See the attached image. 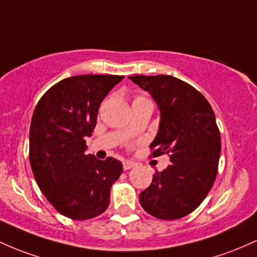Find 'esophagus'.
Returning a JSON list of instances; mask_svg holds the SVG:
<instances>
[{
	"label": "esophagus",
	"mask_w": 257,
	"mask_h": 257,
	"mask_svg": "<svg viewBox=\"0 0 257 257\" xmlns=\"http://www.w3.org/2000/svg\"><path fill=\"white\" fill-rule=\"evenodd\" d=\"M122 166H123V170H130L132 169V167L136 166V163H134V161L131 160H126L122 163Z\"/></svg>",
	"instance_id": "34e87169"
}]
</instances>
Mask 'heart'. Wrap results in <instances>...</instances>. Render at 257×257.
<instances>
[{
  "label": "heart",
  "instance_id": "heart-1",
  "mask_svg": "<svg viewBox=\"0 0 257 257\" xmlns=\"http://www.w3.org/2000/svg\"><path fill=\"white\" fill-rule=\"evenodd\" d=\"M138 99H146V98L142 97V96H136V97H135L134 100H138Z\"/></svg>",
  "mask_w": 257,
  "mask_h": 257
}]
</instances>
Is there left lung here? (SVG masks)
I'll return each instance as SVG.
<instances>
[{
  "label": "left lung",
  "instance_id": "8db88e82",
  "mask_svg": "<svg viewBox=\"0 0 257 257\" xmlns=\"http://www.w3.org/2000/svg\"><path fill=\"white\" fill-rule=\"evenodd\" d=\"M130 79L148 91L160 109L151 155L167 154L172 163L154 172L140 203L154 217L178 220L203 203L215 182L221 153L215 113L200 92L177 77L135 75Z\"/></svg>",
  "mask_w": 257,
  "mask_h": 257
}]
</instances>
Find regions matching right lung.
Listing matches in <instances>:
<instances>
[{"label":"right lung","mask_w":257,"mask_h":257,"mask_svg":"<svg viewBox=\"0 0 257 257\" xmlns=\"http://www.w3.org/2000/svg\"><path fill=\"white\" fill-rule=\"evenodd\" d=\"M120 75H77L53 85L34 110L29 159L37 186L51 205L75 221L108 209L110 188L122 174L113 158L86 154V137L96 127L98 108Z\"/></svg>","instance_id":"obj_1"}]
</instances>
